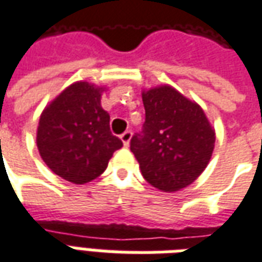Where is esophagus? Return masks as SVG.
<instances>
[{
	"label": "esophagus",
	"instance_id": "esophagus-1",
	"mask_svg": "<svg viewBox=\"0 0 262 262\" xmlns=\"http://www.w3.org/2000/svg\"><path fill=\"white\" fill-rule=\"evenodd\" d=\"M130 139H132V132L130 130H126L122 136H120V140L123 142V144H125V147H127L129 146V143H130Z\"/></svg>",
	"mask_w": 262,
	"mask_h": 262
}]
</instances>
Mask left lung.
Masks as SVG:
<instances>
[{
    "label": "left lung",
    "instance_id": "8db88e82",
    "mask_svg": "<svg viewBox=\"0 0 262 262\" xmlns=\"http://www.w3.org/2000/svg\"><path fill=\"white\" fill-rule=\"evenodd\" d=\"M146 109L143 135L130 150L144 180L163 192L191 185L212 159L214 129L201 105L168 84L142 91Z\"/></svg>",
    "mask_w": 262,
    "mask_h": 262
}]
</instances>
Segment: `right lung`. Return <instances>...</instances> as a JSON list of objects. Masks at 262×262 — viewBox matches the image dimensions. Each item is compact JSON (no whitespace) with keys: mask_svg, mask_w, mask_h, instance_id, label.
Segmentation results:
<instances>
[{"mask_svg":"<svg viewBox=\"0 0 262 262\" xmlns=\"http://www.w3.org/2000/svg\"><path fill=\"white\" fill-rule=\"evenodd\" d=\"M88 81H75L43 109L36 132L40 157L56 176L77 185L95 180L123 143L112 135L102 92Z\"/></svg>","mask_w":262,"mask_h":262,"instance_id":"add662e5","label":"right lung"}]
</instances>
